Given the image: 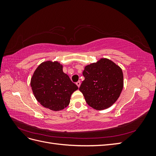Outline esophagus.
Returning a JSON list of instances; mask_svg holds the SVG:
<instances>
[{
    "label": "esophagus",
    "mask_w": 156,
    "mask_h": 156,
    "mask_svg": "<svg viewBox=\"0 0 156 156\" xmlns=\"http://www.w3.org/2000/svg\"><path fill=\"white\" fill-rule=\"evenodd\" d=\"M76 84H77V86L79 88V87H80V85H81V82H80V81H77V82L76 83Z\"/></svg>",
    "instance_id": "esophagus-1"
}]
</instances>
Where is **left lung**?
<instances>
[{"mask_svg":"<svg viewBox=\"0 0 156 156\" xmlns=\"http://www.w3.org/2000/svg\"><path fill=\"white\" fill-rule=\"evenodd\" d=\"M84 80L79 87L87 104L101 111L112 106L124 87L121 68L112 60L101 58L87 65L83 72Z\"/></svg>","mask_w":156,"mask_h":156,"instance_id":"1","label":"left lung"}]
</instances>
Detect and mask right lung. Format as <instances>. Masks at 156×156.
<instances>
[{
	"label": "right lung",
	"instance_id": "add662e5",
	"mask_svg": "<svg viewBox=\"0 0 156 156\" xmlns=\"http://www.w3.org/2000/svg\"><path fill=\"white\" fill-rule=\"evenodd\" d=\"M33 94L40 104L54 111L68 106L72 94L78 87L63 72V66L58 61L41 62L30 79Z\"/></svg>",
	"mask_w": 156,
	"mask_h": 156
}]
</instances>
